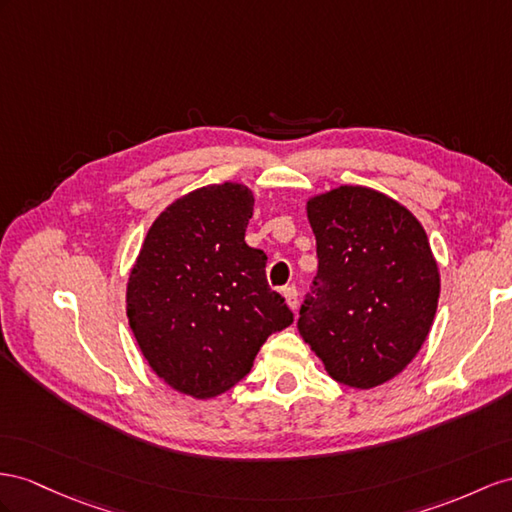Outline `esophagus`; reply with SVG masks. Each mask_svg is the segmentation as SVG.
Listing matches in <instances>:
<instances>
[{
	"instance_id": "1",
	"label": "esophagus",
	"mask_w": 512,
	"mask_h": 512,
	"mask_svg": "<svg viewBox=\"0 0 512 512\" xmlns=\"http://www.w3.org/2000/svg\"><path fill=\"white\" fill-rule=\"evenodd\" d=\"M283 296H285V303L290 305V309H298V290H296V285H287L285 290H283Z\"/></svg>"
}]
</instances>
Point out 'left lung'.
<instances>
[{"label": "left lung", "mask_w": 512, "mask_h": 512, "mask_svg": "<svg viewBox=\"0 0 512 512\" xmlns=\"http://www.w3.org/2000/svg\"><path fill=\"white\" fill-rule=\"evenodd\" d=\"M318 274L298 331L337 383L370 389L400 374L435 320L439 270L424 227L389 196L342 186L313 196Z\"/></svg>", "instance_id": "8db88e82"}]
</instances>
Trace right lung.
I'll return each instance as SVG.
<instances>
[{
    "label": "right lung",
    "instance_id": "right-lung-1",
    "mask_svg": "<svg viewBox=\"0 0 512 512\" xmlns=\"http://www.w3.org/2000/svg\"><path fill=\"white\" fill-rule=\"evenodd\" d=\"M253 194L242 183L199 188L151 225L127 283V318L153 372L214 398L251 372L266 339L294 322L270 290L266 253L244 242Z\"/></svg>",
    "mask_w": 512,
    "mask_h": 512
}]
</instances>
